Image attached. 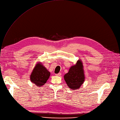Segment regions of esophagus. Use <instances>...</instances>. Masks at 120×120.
I'll return each instance as SVG.
<instances>
[{"label": "esophagus", "mask_w": 120, "mask_h": 120, "mask_svg": "<svg viewBox=\"0 0 120 120\" xmlns=\"http://www.w3.org/2000/svg\"><path fill=\"white\" fill-rule=\"evenodd\" d=\"M55 75H56V76H60L61 75V73H58V74H56Z\"/></svg>", "instance_id": "1"}]
</instances>
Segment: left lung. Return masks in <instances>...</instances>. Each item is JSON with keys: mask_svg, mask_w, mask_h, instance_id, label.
I'll return each mask as SVG.
<instances>
[{"mask_svg": "<svg viewBox=\"0 0 120 120\" xmlns=\"http://www.w3.org/2000/svg\"><path fill=\"white\" fill-rule=\"evenodd\" d=\"M82 61L79 60L76 64L71 66L68 72L64 75L67 85L72 90L79 89L84 81L85 76Z\"/></svg>", "mask_w": 120, "mask_h": 120, "instance_id": "8db88e82", "label": "left lung"}]
</instances>
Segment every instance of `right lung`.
I'll use <instances>...</instances> for the list:
<instances>
[{"label":"right lung","instance_id":"right-lung-1","mask_svg":"<svg viewBox=\"0 0 120 120\" xmlns=\"http://www.w3.org/2000/svg\"><path fill=\"white\" fill-rule=\"evenodd\" d=\"M50 76V72L41 63H38L31 74L30 81L38 87H41L46 83Z\"/></svg>","mask_w":120,"mask_h":120}]
</instances>
